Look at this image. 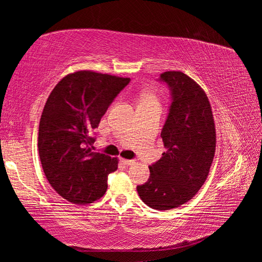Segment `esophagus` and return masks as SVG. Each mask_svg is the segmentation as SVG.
I'll use <instances>...</instances> for the list:
<instances>
[{"label": "esophagus", "instance_id": "esophagus-1", "mask_svg": "<svg viewBox=\"0 0 262 262\" xmlns=\"http://www.w3.org/2000/svg\"><path fill=\"white\" fill-rule=\"evenodd\" d=\"M121 163L122 164H125V165H127V166H129V165H133V164L135 163V161H133V159H121Z\"/></svg>", "mask_w": 262, "mask_h": 262}]
</instances>
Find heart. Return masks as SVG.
<instances>
[{"label": "heart", "instance_id": "obj_1", "mask_svg": "<svg viewBox=\"0 0 262 262\" xmlns=\"http://www.w3.org/2000/svg\"><path fill=\"white\" fill-rule=\"evenodd\" d=\"M139 105H157L159 106V100L157 95L150 90H145L140 96Z\"/></svg>", "mask_w": 262, "mask_h": 262}]
</instances>
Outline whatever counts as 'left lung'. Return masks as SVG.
I'll use <instances>...</instances> for the list:
<instances>
[{
	"instance_id": "8db88e82",
	"label": "left lung",
	"mask_w": 262,
	"mask_h": 262,
	"mask_svg": "<svg viewBox=\"0 0 262 262\" xmlns=\"http://www.w3.org/2000/svg\"><path fill=\"white\" fill-rule=\"evenodd\" d=\"M172 103L161 137L165 152L149 166L150 177L137 186L141 200L156 210H170L189 201L209 173L216 149V129L203 89L181 72H165Z\"/></svg>"
}]
</instances>
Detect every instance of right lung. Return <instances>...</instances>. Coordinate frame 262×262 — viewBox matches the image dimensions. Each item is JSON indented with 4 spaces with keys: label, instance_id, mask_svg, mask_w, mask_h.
Returning a JSON list of instances; mask_svg holds the SVG:
<instances>
[{
    "label": "right lung",
    "instance_id": "obj_1",
    "mask_svg": "<svg viewBox=\"0 0 262 262\" xmlns=\"http://www.w3.org/2000/svg\"><path fill=\"white\" fill-rule=\"evenodd\" d=\"M130 78L91 70L68 74L53 89L39 123L38 150L55 192L75 205H89L107 189L118 158L95 152L94 130Z\"/></svg>",
    "mask_w": 262,
    "mask_h": 262
}]
</instances>
